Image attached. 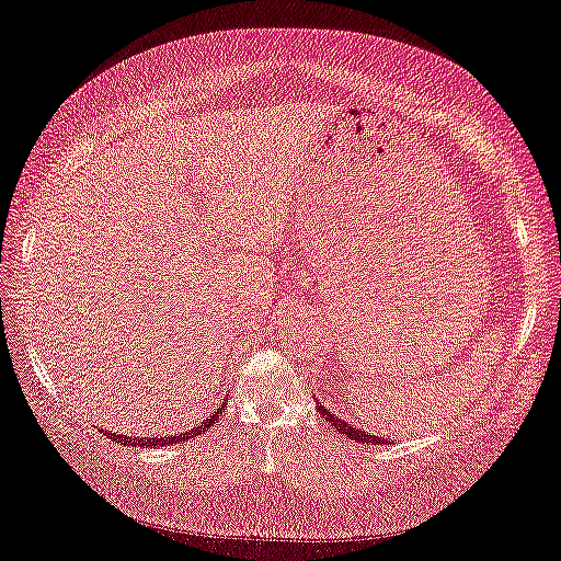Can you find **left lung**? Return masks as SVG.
Instances as JSON below:
<instances>
[{
    "label": "left lung",
    "mask_w": 561,
    "mask_h": 561,
    "mask_svg": "<svg viewBox=\"0 0 561 561\" xmlns=\"http://www.w3.org/2000/svg\"><path fill=\"white\" fill-rule=\"evenodd\" d=\"M317 413H321V417H324L327 423H331V428L339 431V433H344L348 440L368 443V445H386V443H391V440H381V438H378V435L368 433V431H364V428H354V425H351L348 421H344V417L334 415V413H331V408L321 405L319 401H317Z\"/></svg>",
    "instance_id": "8db88e82"
}]
</instances>
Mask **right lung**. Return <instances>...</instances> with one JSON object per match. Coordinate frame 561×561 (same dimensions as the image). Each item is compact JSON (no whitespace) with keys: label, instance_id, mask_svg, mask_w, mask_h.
Instances as JSON below:
<instances>
[{"label":"right lung","instance_id":"right-lung-1","mask_svg":"<svg viewBox=\"0 0 561 561\" xmlns=\"http://www.w3.org/2000/svg\"><path fill=\"white\" fill-rule=\"evenodd\" d=\"M222 411H225V405L217 408V411L210 417H207L203 425H197V428H187L185 433L168 435V438H144V435H140V438H128V435H116V433H108V438H113V440L121 443V445H130V448H136V445H138V448H163V445H173V443H183V440H190V438H197V435H203L205 431L215 428V423L220 421Z\"/></svg>","mask_w":561,"mask_h":561}]
</instances>
